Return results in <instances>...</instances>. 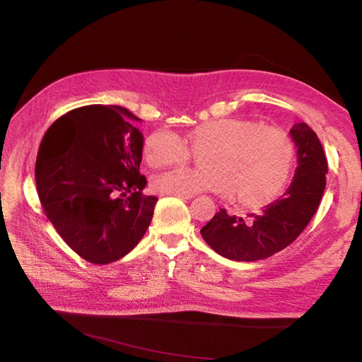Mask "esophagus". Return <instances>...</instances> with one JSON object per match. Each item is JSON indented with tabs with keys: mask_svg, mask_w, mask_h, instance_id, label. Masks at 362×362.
<instances>
[{
	"mask_svg": "<svg viewBox=\"0 0 362 362\" xmlns=\"http://www.w3.org/2000/svg\"><path fill=\"white\" fill-rule=\"evenodd\" d=\"M179 199H193V194H175Z\"/></svg>",
	"mask_w": 362,
	"mask_h": 362,
	"instance_id": "34e87169",
	"label": "esophagus"
}]
</instances>
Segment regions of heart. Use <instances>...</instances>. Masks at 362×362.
<instances>
[{
    "label": "heart",
    "instance_id": "1",
    "mask_svg": "<svg viewBox=\"0 0 362 362\" xmlns=\"http://www.w3.org/2000/svg\"><path fill=\"white\" fill-rule=\"evenodd\" d=\"M204 168L179 166L152 177V187L166 196L213 191L232 194L236 202L259 206L286 188L296 161V146L286 130L249 118L201 122L182 138L156 130L144 140L151 168L187 163L191 153Z\"/></svg>",
    "mask_w": 362,
    "mask_h": 362
}]
</instances>
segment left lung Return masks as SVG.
<instances>
[{
	"label": "left lung",
	"mask_w": 362,
	"mask_h": 362,
	"mask_svg": "<svg viewBox=\"0 0 362 362\" xmlns=\"http://www.w3.org/2000/svg\"><path fill=\"white\" fill-rule=\"evenodd\" d=\"M297 148V168L289 188L250 219L219 210L202 227L201 235L221 257L233 261H258L296 241L317 211L324 194L328 163L316 132L297 122L289 130Z\"/></svg>",
	"instance_id": "obj_1"
}]
</instances>
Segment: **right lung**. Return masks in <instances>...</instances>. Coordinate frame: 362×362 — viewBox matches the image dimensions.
<instances>
[{"label":"right lung","instance_id":"1","mask_svg":"<svg viewBox=\"0 0 362 362\" xmlns=\"http://www.w3.org/2000/svg\"><path fill=\"white\" fill-rule=\"evenodd\" d=\"M141 121L119 105H83L62 115L38 148L35 187L46 216L83 259L126 257L148 230L156 196L140 174Z\"/></svg>","mask_w":362,"mask_h":362}]
</instances>
